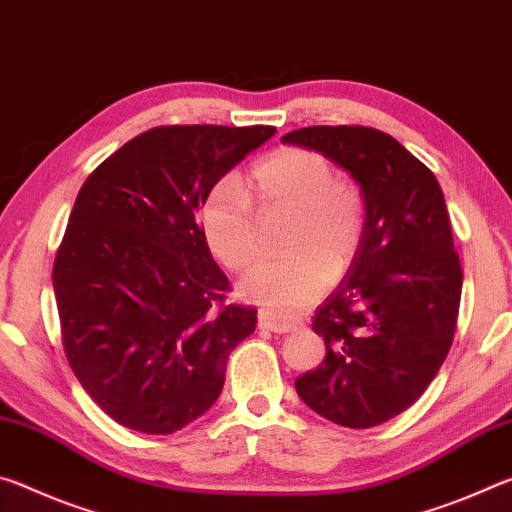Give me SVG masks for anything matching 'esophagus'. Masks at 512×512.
Masks as SVG:
<instances>
[{
	"label": "esophagus",
	"instance_id": "1",
	"mask_svg": "<svg viewBox=\"0 0 512 512\" xmlns=\"http://www.w3.org/2000/svg\"><path fill=\"white\" fill-rule=\"evenodd\" d=\"M258 326L265 331H272V333H290L295 331L299 322L295 320H283V317H274L272 313H265L261 311L258 313Z\"/></svg>",
	"mask_w": 512,
	"mask_h": 512
}]
</instances>
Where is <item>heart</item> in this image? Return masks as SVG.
Listing matches in <instances>:
<instances>
[{"label":"heart","instance_id":"heart-1","mask_svg":"<svg viewBox=\"0 0 512 512\" xmlns=\"http://www.w3.org/2000/svg\"><path fill=\"white\" fill-rule=\"evenodd\" d=\"M281 213H290L281 240L288 254L251 270L240 292L270 311L295 313L322 295L331 274L347 272L356 261L367 201L358 183L338 174L329 158L286 147L251 167L247 190L231 177L215 183L201 206V233L226 270L245 272L263 251L258 215L270 220Z\"/></svg>","mask_w":512,"mask_h":512}]
</instances>
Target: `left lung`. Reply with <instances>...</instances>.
Instances as JSON below:
<instances>
[{
  "label": "left lung",
  "mask_w": 512,
  "mask_h": 512,
  "mask_svg": "<svg viewBox=\"0 0 512 512\" xmlns=\"http://www.w3.org/2000/svg\"><path fill=\"white\" fill-rule=\"evenodd\" d=\"M345 167L367 201L356 261L317 306L326 356L295 381L317 415L370 429L404 413L429 388L456 333L463 267L435 174L372 127H306L281 138Z\"/></svg>",
  "instance_id": "obj_1"
}]
</instances>
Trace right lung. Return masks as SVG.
Segmentation results:
<instances>
[{"label":"right lung","instance_id":"1","mask_svg":"<svg viewBox=\"0 0 512 512\" xmlns=\"http://www.w3.org/2000/svg\"><path fill=\"white\" fill-rule=\"evenodd\" d=\"M274 127L172 124L131 138L83 183L54 261L63 349L95 404L167 435L220 397L256 311L226 301L199 224L208 192Z\"/></svg>","mask_w":512,"mask_h":512}]
</instances>
